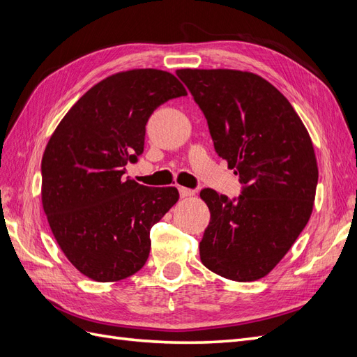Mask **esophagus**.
<instances>
[{"mask_svg":"<svg viewBox=\"0 0 357 357\" xmlns=\"http://www.w3.org/2000/svg\"><path fill=\"white\" fill-rule=\"evenodd\" d=\"M178 192H180V197L181 198H189V197L195 195V190L189 189V188H178Z\"/></svg>","mask_w":357,"mask_h":357,"instance_id":"esophagus-1","label":"esophagus"}]
</instances>
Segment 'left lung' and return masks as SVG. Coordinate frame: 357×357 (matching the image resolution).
I'll return each instance as SVG.
<instances>
[{
	"label": "left lung",
	"instance_id": "left-lung-1",
	"mask_svg": "<svg viewBox=\"0 0 357 357\" xmlns=\"http://www.w3.org/2000/svg\"><path fill=\"white\" fill-rule=\"evenodd\" d=\"M207 119L214 149L243 183L235 199L201 190L211 219L201 262L234 282H255L282 261L310 220L319 180L307 128L286 96L238 70H177Z\"/></svg>",
	"mask_w": 357,
	"mask_h": 357
}]
</instances>
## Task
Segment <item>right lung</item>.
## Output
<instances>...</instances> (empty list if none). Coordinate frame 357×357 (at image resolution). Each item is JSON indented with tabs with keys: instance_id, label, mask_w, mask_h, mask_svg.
Masks as SVG:
<instances>
[{
	"instance_id": "add662e5",
	"label": "right lung",
	"mask_w": 357,
	"mask_h": 357,
	"mask_svg": "<svg viewBox=\"0 0 357 357\" xmlns=\"http://www.w3.org/2000/svg\"><path fill=\"white\" fill-rule=\"evenodd\" d=\"M188 95L176 75L142 68L110 75L63 116L41 160V202L61 250L95 282H119L142 269L150 229L178 201L176 188L123 178L144 150L149 117Z\"/></svg>"
}]
</instances>
